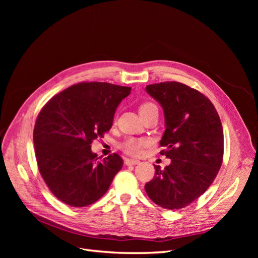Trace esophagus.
Wrapping results in <instances>:
<instances>
[{"label":"esophagus","mask_w":258,"mask_h":258,"mask_svg":"<svg viewBox=\"0 0 258 258\" xmlns=\"http://www.w3.org/2000/svg\"><path fill=\"white\" fill-rule=\"evenodd\" d=\"M140 161L137 159H130V158H124V163H126L127 166H136L138 165Z\"/></svg>","instance_id":"obj_1"}]
</instances>
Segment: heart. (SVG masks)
<instances>
[{"label": "heart", "instance_id": "heart-1", "mask_svg": "<svg viewBox=\"0 0 258 258\" xmlns=\"http://www.w3.org/2000/svg\"><path fill=\"white\" fill-rule=\"evenodd\" d=\"M154 108H157V106H156L154 103L145 102V103L140 105V108H139L140 115H143L147 112H150L151 110H154ZM147 143L148 142L144 139L128 138L120 144V148L127 155L139 156V155H141V153L143 152V148L147 145Z\"/></svg>", "mask_w": 258, "mask_h": 258}]
</instances>
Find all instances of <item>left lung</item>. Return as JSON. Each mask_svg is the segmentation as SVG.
<instances>
[{"instance_id": "obj_1", "label": "left lung", "mask_w": 258, "mask_h": 258, "mask_svg": "<svg viewBox=\"0 0 258 258\" xmlns=\"http://www.w3.org/2000/svg\"><path fill=\"white\" fill-rule=\"evenodd\" d=\"M146 92L161 105L165 127L160 152L171 159L156 173L145 191L156 205L182 209L199 198L216 177L224 154L223 127L212 102L177 82L147 85Z\"/></svg>"}]
</instances>
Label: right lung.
<instances>
[{
	"label": "right lung",
	"mask_w": 258,
	"mask_h": 258,
	"mask_svg": "<svg viewBox=\"0 0 258 258\" xmlns=\"http://www.w3.org/2000/svg\"><path fill=\"white\" fill-rule=\"evenodd\" d=\"M130 90L110 83L76 84L52 97L38 114L33 131L38 170L63 204H95L121 169L119 155L100 161L90 144L111 129L116 108Z\"/></svg>",
	"instance_id": "obj_1"
}]
</instances>
